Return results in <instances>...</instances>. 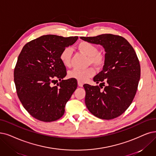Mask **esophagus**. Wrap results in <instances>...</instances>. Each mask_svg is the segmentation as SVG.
<instances>
[{"instance_id":"1","label":"esophagus","mask_w":156,"mask_h":156,"mask_svg":"<svg viewBox=\"0 0 156 156\" xmlns=\"http://www.w3.org/2000/svg\"><path fill=\"white\" fill-rule=\"evenodd\" d=\"M78 85H79V86H80V87H83V83H82V82H80V81H78Z\"/></svg>"}]
</instances>
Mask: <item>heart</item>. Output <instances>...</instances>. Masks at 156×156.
<instances>
[{
	"label": "heart",
	"instance_id": "obj_1",
	"mask_svg": "<svg viewBox=\"0 0 156 156\" xmlns=\"http://www.w3.org/2000/svg\"><path fill=\"white\" fill-rule=\"evenodd\" d=\"M78 49L82 53L88 57V63L95 65L97 67L102 66L104 63V57L98 52V48L92 43L87 41H82L79 43ZM72 48H65L60 54L59 59L61 63L66 67H69L71 65ZM95 73L93 68L90 67L84 70L73 69L68 72V76L70 78L76 79L80 82H85L89 78L93 77Z\"/></svg>",
	"mask_w": 156,
	"mask_h": 156
}]
</instances>
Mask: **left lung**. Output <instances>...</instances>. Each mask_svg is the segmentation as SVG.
I'll list each match as a JSON object with an SVG mask.
<instances>
[{
  "label": "left lung",
  "instance_id": "left-lung-1",
  "mask_svg": "<svg viewBox=\"0 0 156 156\" xmlns=\"http://www.w3.org/2000/svg\"><path fill=\"white\" fill-rule=\"evenodd\" d=\"M80 38L102 45L105 52L103 69L93 78L99 86H83L86 107L97 118L113 119L126 111L135 97L141 73L138 58L131 45L120 36L104 34ZM101 85L105 86L103 91Z\"/></svg>",
  "mask_w": 156,
  "mask_h": 156
}]
</instances>
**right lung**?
Here are the masks:
<instances>
[{"label": "right lung", "instance_id": "right-lung-1", "mask_svg": "<svg viewBox=\"0 0 156 156\" xmlns=\"http://www.w3.org/2000/svg\"><path fill=\"white\" fill-rule=\"evenodd\" d=\"M77 39L78 36L43 35L26 43L18 55L14 70L16 93L23 108L36 119L50 122L64 115L77 83L72 78L63 80L66 67L59 56ZM58 79L60 84L54 87Z\"/></svg>", "mask_w": 156, "mask_h": 156}]
</instances>
